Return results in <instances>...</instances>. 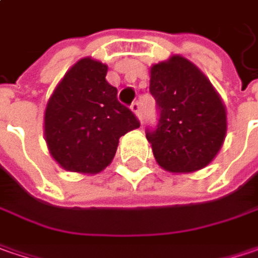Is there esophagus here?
<instances>
[{"mask_svg":"<svg viewBox=\"0 0 258 258\" xmlns=\"http://www.w3.org/2000/svg\"><path fill=\"white\" fill-rule=\"evenodd\" d=\"M131 111L136 114V117L139 118V119H141V112H140V104L139 102H133L131 104Z\"/></svg>","mask_w":258,"mask_h":258,"instance_id":"esophagus-1","label":"esophagus"}]
</instances>
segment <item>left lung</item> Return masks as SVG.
Returning a JSON list of instances; mask_svg holds the SVG:
<instances>
[{"label": "left lung", "instance_id": "8db88e82", "mask_svg": "<svg viewBox=\"0 0 258 258\" xmlns=\"http://www.w3.org/2000/svg\"><path fill=\"white\" fill-rule=\"evenodd\" d=\"M150 94L160 112L146 137L159 166L192 173L215 159L227 136V108L201 69L180 54L150 68Z\"/></svg>", "mask_w": 258, "mask_h": 258}]
</instances>
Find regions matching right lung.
<instances>
[{
	"label": "right lung",
	"mask_w": 258,
	"mask_h": 258,
	"mask_svg": "<svg viewBox=\"0 0 258 258\" xmlns=\"http://www.w3.org/2000/svg\"><path fill=\"white\" fill-rule=\"evenodd\" d=\"M108 66L84 57L64 73L44 111V140L68 172L96 174L112 162L119 137L140 127L105 79Z\"/></svg>",
	"instance_id": "1"
}]
</instances>
